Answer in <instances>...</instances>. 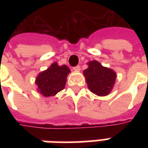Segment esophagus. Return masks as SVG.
I'll list each match as a JSON object with an SVG mask.
<instances>
[{
	"label": "esophagus",
	"instance_id": "obj_1",
	"mask_svg": "<svg viewBox=\"0 0 148 148\" xmlns=\"http://www.w3.org/2000/svg\"><path fill=\"white\" fill-rule=\"evenodd\" d=\"M73 69H74V71H79L81 70V67L80 66H74Z\"/></svg>",
	"mask_w": 148,
	"mask_h": 148
}]
</instances>
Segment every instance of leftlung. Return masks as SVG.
<instances>
[{"label": "left lung", "instance_id": "left-lung-1", "mask_svg": "<svg viewBox=\"0 0 148 148\" xmlns=\"http://www.w3.org/2000/svg\"><path fill=\"white\" fill-rule=\"evenodd\" d=\"M89 67L83 71L87 86L92 93L98 96L108 95L113 88L116 74L114 71L105 67L99 62L90 61Z\"/></svg>", "mask_w": 148, "mask_h": 148}]
</instances>
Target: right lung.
I'll use <instances>...</instances> for the list:
<instances>
[{
    "mask_svg": "<svg viewBox=\"0 0 148 148\" xmlns=\"http://www.w3.org/2000/svg\"><path fill=\"white\" fill-rule=\"evenodd\" d=\"M71 72L67 66L54 62L47 70L39 73L36 79L38 92L44 97L55 96L65 88L66 77Z\"/></svg>",
    "mask_w": 148,
    "mask_h": 148,
    "instance_id": "obj_1",
    "label": "right lung"
}]
</instances>
